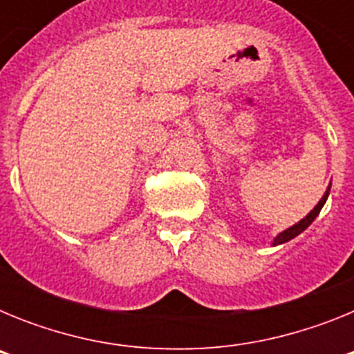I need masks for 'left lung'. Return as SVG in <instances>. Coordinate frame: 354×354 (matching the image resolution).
I'll use <instances>...</instances> for the list:
<instances>
[{
  "label": "left lung",
  "mask_w": 354,
  "mask_h": 354,
  "mask_svg": "<svg viewBox=\"0 0 354 354\" xmlns=\"http://www.w3.org/2000/svg\"><path fill=\"white\" fill-rule=\"evenodd\" d=\"M328 195H330V187H328V189H326V193H324V195H323V198L319 200V204L315 205V207L312 209V211L308 212V214H306V218H303V220L299 221V223H296V225H294V227L287 228V230H283V232L280 234V236H277V239H274L273 245H282V243H287V241H290V239H292V237L298 236V234H301L303 230H305V228L308 227V225H310L312 221L315 220V218H317L319 212H321V209H323L324 202H326Z\"/></svg>",
  "instance_id": "1"
}]
</instances>
